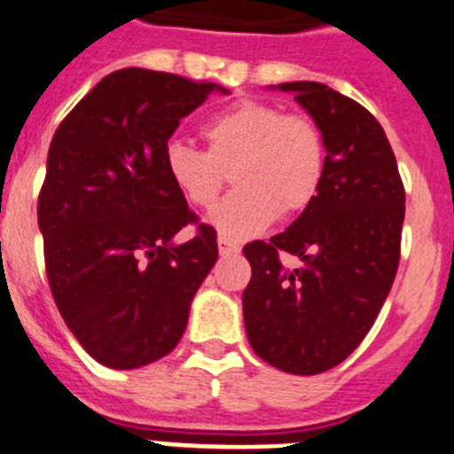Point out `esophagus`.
I'll use <instances>...</instances> for the list:
<instances>
[{
  "label": "esophagus",
  "instance_id": "obj_1",
  "mask_svg": "<svg viewBox=\"0 0 454 454\" xmlns=\"http://www.w3.org/2000/svg\"><path fill=\"white\" fill-rule=\"evenodd\" d=\"M242 251L238 242H232L228 238H219V255H238Z\"/></svg>",
  "mask_w": 454,
  "mask_h": 454
}]
</instances>
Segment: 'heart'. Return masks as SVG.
Returning a JSON list of instances; mask_svg holds the SVG:
<instances>
[{
  "instance_id": "1",
  "label": "heart",
  "mask_w": 454,
  "mask_h": 454,
  "mask_svg": "<svg viewBox=\"0 0 454 454\" xmlns=\"http://www.w3.org/2000/svg\"><path fill=\"white\" fill-rule=\"evenodd\" d=\"M207 151L173 139L164 145V173L189 205L215 207L228 173L238 192L210 216L222 238L244 239L283 216L301 215L320 194L326 145L306 116L271 102L242 100L200 129Z\"/></svg>"
}]
</instances>
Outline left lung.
Listing matches in <instances>:
<instances>
[{
    "label": "left lung",
    "instance_id": "8db88e82",
    "mask_svg": "<svg viewBox=\"0 0 454 454\" xmlns=\"http://www.w3.org/2000/svg\"><path fill=\"white\" fill-rule=\"evenodd\" d=\"M293 93L326 145L320 194L287 231L251 242L242 294L254 352L290 374L331 370L364 340L391 293L404 222L393 148L377 118L320 82L274 86ZM302 260L286 270L280 254Z\"/></svg>",
    "mask_w": 454,
    "mask_h": 454
}]
</instances>
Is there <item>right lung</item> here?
Wrapping results in <instances>:
<instances>
[{
  "label": "right lung",
  "mask_w": 454,
  "mask_h": 454,
  "mask_svg": "<svg viewBox=\"0 0 454 454\" xmlns=\"http://www.w3.org/2000/svg\"><path fill=\"white\" fill-rule=\"evenodd\" d=\"M212 82L123 68L74 105L54 132L38 228L57 309L98 364L134 370L167 356L216 262V232L168 183L161 155Z\"/></svg>",
  "instance_id": "add662e5"
}]
</instances>
